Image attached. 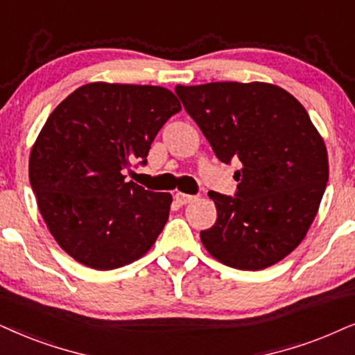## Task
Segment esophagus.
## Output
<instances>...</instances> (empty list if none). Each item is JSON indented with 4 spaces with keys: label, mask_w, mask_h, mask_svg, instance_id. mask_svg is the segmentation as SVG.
<instances>
[{
    "label": "esophagus",
    "mask_w": 355,
    "mask_h": 355,
    "mask_svg": "<svg viewBox=\"0 0 355 355\" xmlns=\"http://www.w3.org/2000/svg\"><path fill=\"white\" fill-rule=\"evenodd\" d=\"M198 196L196 195H187V193H175V200H177L178 205H188L191 203V201H195Z\"/></svg>",
    "instance_id": "34e87169"
}]
</instances>
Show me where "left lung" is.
<instances>
[{"label":"left lung","instance_id":"1","mask_svg":"<svg viewBox=\"0 0 355 355\" xmlns=\"http://www.w3.org/2000/svg\"><path fill=\"white\" fill-rule=\"evenodd\" d=\"M175 93L218 159L241 164L234 196L208 193L218 218L201 242L232 268L273 266L297 249L320 208L329 177L324 141L302 103L275 85H178Z\"/></svg>","mask_w":355,"mask_h":355}]
</instances>
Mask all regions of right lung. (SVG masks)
Instances as JSON below:
<instances>
[{
  "label": "right lung",
  "mask_w": 355,
  "mask_h": 355,
  "mask_svg": "<svg viewBox=\"0 0 355 355\" xmlns=\"http://www.w3.org/2000/svg\"><path fill=\"white\" fill-rule=\"evenodd\" d=\"M182 110L167 88L88 83L58 105L29 157V182L53 239L70 257L113 270L142 257L168 219L172 195L125 182L132 162Z\"/></svg>",
  "instance_id": "add662e5"
}]
</instances>
